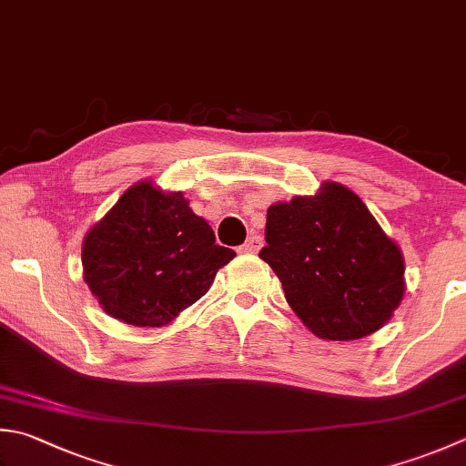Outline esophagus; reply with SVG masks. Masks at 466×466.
I'll return each mask as SVG.
<instances>
[{"label": "esophagus", "mask_w": 466, "mask_h": 466, "mask_svg": "<svg viewBox=\"0 0 466 466\" xmlns=\"http://www.w3.org/2000/svg\"><path fill=\"white\" fill-rule=\"evenodd\" d=\"M260 246H262V238H260V236L254 234V236H250V238L240 246V252H244V254H254V252L260 250Z\"/></svg>", "instance_id": "esophagus-1"}]
</instances>
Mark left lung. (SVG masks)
Wrapping results in <instances>:
<instances>
[{"mask_svg":"<svg viewBox=\"0 0 466 466\" xmlns=\"http://www.w3.org/2000/svg\"><path fill=\"white\" fill-rule=\"evenodd\" d=\"M258 257L287 303L325 341H353L384 327L404 299V254L358 194L323 181L315 196L267 209Z\"/></svg>","mask_w":466,"mask_h":466,"instance_id":"1","label":"left lung"}]
</instances>
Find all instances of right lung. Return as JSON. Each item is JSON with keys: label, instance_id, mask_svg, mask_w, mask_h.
Returning a JSON list of instances; mask_svg holds the SVG:
<instances>
[{"label": "right lung", "instance_id": "1", "mask_svg": "<svg viewBox=\"0 0 466 466\" xmlns=\"http://www.w3.org/2000/svg\"><path fill=\"white\" fill-rule=\"evenodd\" d=\"M236 252L216 244L181 191L141 179L90 226L82 277L106 315L135 327H166L212 287Z\"/></svg>", "mask_w": 466, "mask_h": 466}]
</instances>
